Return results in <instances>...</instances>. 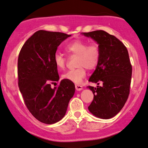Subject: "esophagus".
<instances>
[{"mask_svg": "<svg viewBox=\"0 0 148 148\" xmlns=\"http://www.w3.org/2000/svg\"><path fill=\"white\" fill-rule=\"evenodd\" d=\"M75 88H76V90H78V91H80V90H81L82 89H83V86H81V85H80L76 84L75 85Z\"/></svg>", "mask_w": 148, "mask_h": 148, "instance_id": "34e87169", "label": "esophagus"}]
</instances>
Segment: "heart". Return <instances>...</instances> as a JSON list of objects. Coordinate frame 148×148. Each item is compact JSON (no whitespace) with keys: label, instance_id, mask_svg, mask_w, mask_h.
Returning <instances> with one entry per match:
<instances>
[{"label":"heart","instance_id":"1","mask_svg":"<svg viewBox=\"0 0 148 148\" xmlns=\"http://www.w3.org/2000/svg\"><path fill=\"white\" fill-rule=\"evenodd\" d=\"M65 50L72 56H77V68L69 70L62 75L63 79L74 83H80L86 76V68L90 70L95 69L100 60L101 52L97 43H90L82 40H75L65 47ZM54 61L58 69L66 66L67 60L63 54L56 53Z\"/></svg>","mask_w":148,"mask_h":148}]
</instances>
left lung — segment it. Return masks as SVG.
Segmentation results:
<instances>
[{"instance_id": "left-lung-1", "label": "left lung", "mask_w": 148, "mask_h": 148, "mask_svg": "<svg viewBox=\"0 0 148 148\" xmlns=\"http://www.w3.org/2000/svg\"><path fill=\"white\" fill-rule=\"evenodd\" d=\"M99 44L101 56L89 81L102 83L88 86L94 94L88 110L95 116L111 119L123 108L130 94L132 67L127 48L114 36L103 30L83 33Z\"/></svg>"}]
</instances>
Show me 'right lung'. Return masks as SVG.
Segmentation results:
<instances>
[{
	"mask_svg": "<svg viewBox=\"0 0 148 148\" xmlns=\"http://www.w3.org/2000/svg\"><path fill=\"white\" fill-rule=\"evenodd\" d=\"M70 36L39 30L26 40L19 53V90L30 113L43 123L61 120L75 92L74 83L66 79L51 88V84L59 80L54 56L60 44Z\"/></svg>",
	"mask_w": 148,
	"mask_h": 148,
	"instance_id": "obj_1",
	"label": "right lung"
}]
</instances>
